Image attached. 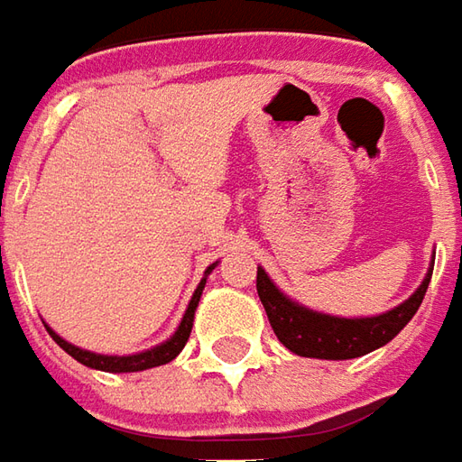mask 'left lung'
Returning <instances> with one entry per match:
<instances>
[{
	"mask_svg": "<svg viewBox=\"0 0 462 462\" xmlns=\"http://www.w3.org/2000/svg\"><path fill=\"white\" fill-rule=\"evenodd\" d=\"M430 275L432 271L425 275L422 285L404 300L402 306L387 310L382 316H374V319H334V316H323L316 310L303 309L291 298H285L271 283V278L265 275L263 268H257L255 283L257 296L268 313V321L285 349H291L298 356L338 362V359L364 356L397 337L420 309L422 298L428 293Z\"/></svg>",
	"mask_w": 462,
	"mask_h": 462,
	"instance_id": "obj_1",
	"label": "left lung"
}]
</instances>
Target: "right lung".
Here are the masks:
<instances>
[{
    "label": "right lung",
    "mask_w": 462,
    "mask_h": 462,
    "mask_svg": "<svg viewBox=\"0 0 462 462\" xmlns=\"http://www.w3.org/2000/svg\"><path fill=\"white\" fill-rule=\"evenodd\" d=\"M215 268V265H212ZM212 268H207V273L212 271ZM207 278H202V283L197 285V291H194V296L189 300V309L184 313V319H181V326L177 328V334L164 341L162 346H156V349L149 351H141V354H134V356H103V354H93V351H83L73 346V344H68L65 338H60L52 328H47L50 331V337L58 341L60 349H65L73 359H78L80 364H86L90 369H100V372H141V369H152V366H162V364H169L174 356H177L179 351L184 349V344H187V338L191 334V321H194V310H197V303H199V296H202V291H205Z\"/></svg>",
    "instance_id": "right-lung-1"
}]
</instances>
